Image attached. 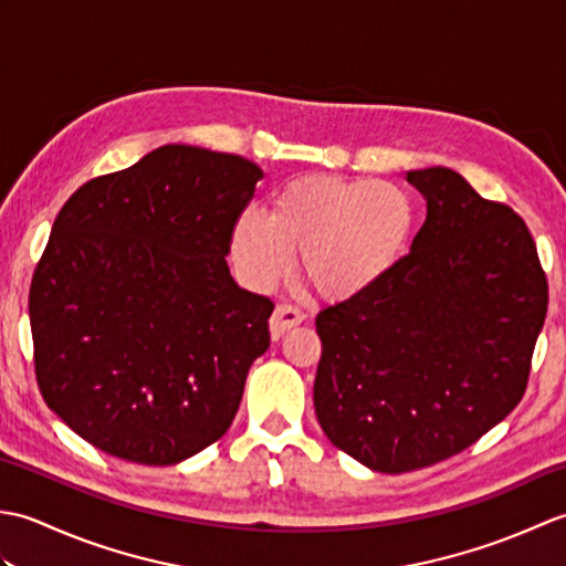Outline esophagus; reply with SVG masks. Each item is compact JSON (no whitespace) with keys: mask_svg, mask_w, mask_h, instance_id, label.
<instances>
[{"mask_svg":"<svg viewBox=\"0 0 566 566\" xmlns=\"http://www.w3.org/2000/svg\"><path fill=\"white\" fill-rule=\"evenodd\" d=\"M302 321H304V311L302 308L294 306V304H280V306L274 308V314L270 318L272 338L280 340L286 331L298 326V323H302Z\"/></svg>","mask_w":566,"mask_h":566,"instance_id":"esophagus-1","label":"esophagus"}]
</instances>
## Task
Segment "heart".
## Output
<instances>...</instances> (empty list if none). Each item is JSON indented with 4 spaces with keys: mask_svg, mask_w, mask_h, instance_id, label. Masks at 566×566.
<instances>
[{
    "mask_svg": "<svg viewBox=\"0 0 566 566\" xmlns=\"http://www.w3.org/2000/svg\"><path fill=\"white\" fill-rule=\"evenodd\" d=\"M413 226V199L399 185L311 175L286 185L272 211L240 213L231 252L252 286H268L292 270L302 248L308 280L326 296L350 298L399 264Z\"/></svg>",
    "mask_w": 566,
    "mask_h": 566,
    "instance_id": "1",
    "label": "heart"
}]
</instances>
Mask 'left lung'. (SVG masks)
Masks as SVG:
<instances>
[{
	"label": "left lung",
	"instance_id": "left-lung-1",
	"mask_svg": "<svg viewBox=\"0 0 566 566\" xmlns=\"http://www.w3.org/2000/svg\"><path fill=\"white\" fill-rule=\"evenodd\" d=\"M428 201L411 252L323 308L314 381L328 440L384 474L467 450L521 403L547 316L525 221L448 167L408 172Z\"/></svg>",
	"mask_w": 566,
	"mask_h": 566
}]
</instances>
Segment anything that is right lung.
<instances>
[{
	"mask_svg": "<svg viewBox=\"0 0 566 566\" xmlns=\"http://www.w3.org/2000/svg\"><path fill=\"white\" fill-rule=\"evenodd\" d=\"M258 179L240 155L163 146L55 216L29 292L35 381L94 448L165 467L231 428L274 308L226 262Z\"/></svg>",
	"mask_w": 566,
	"mask_h": 566,
	"instance_id": "obj_1",
	"label": "right lung"
}]
</instances>
